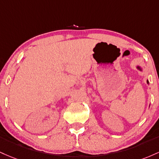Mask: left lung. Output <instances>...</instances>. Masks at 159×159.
I'll return each mask as SVG.
<instances>
[{"label":"left lung","instance_id":"8db88e82","mask_svg":"<svg viewBox=\"0 0 159 159\" xmlns=\"http://www.w3.org/2000/svg\"><path fill=\"white\" fill-rule=\"evenodd\" d=\"M137 68H138L139 70H141V69L140 68V67H137ZM147 83H148V84H149V81H148V80H147Z\"/></svg>","mask_w":159,"mask_h":159}]
</instances>
